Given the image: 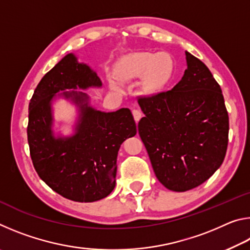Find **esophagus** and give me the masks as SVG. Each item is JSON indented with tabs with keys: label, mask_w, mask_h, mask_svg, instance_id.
<instances>
[{
	"label": "esophagus",
	"mask_w": 250,
	"mask_h": 250,
	"mask_svg": "<svg viewBox=\"0 0 250 250\" xmlns=\"http://www.w3.org/2000/svg\"><path fill=\"white\" fill-rule=\"evenodd\" d=\"M132 115H133V118H134V120L135 121H139L141 119V117H142V113H141V111L140 110H138V109H133L132 110Z\"/></svg>",
	"instance_id": "obj_1"
}]
</instances>
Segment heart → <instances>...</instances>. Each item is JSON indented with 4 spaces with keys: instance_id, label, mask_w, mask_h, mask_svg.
Instances as JSON below:
<instances>
[{
    "instance_id": "obj_1",
    "label": "heart",
    "mask_w": 250,
    "mask_h": 250,
    "mask_svg": "<svg viewBox=\"0 0 250 250\" xmlns=\"http://www.w3.org/2000/svg\"><path fill=\"white\" fill-rule=\"evenodd\" d=\"M143 76L146 90L155 94L163 90L171 82L173 76V61L167 53L138 52L122 57L116 66V77L110 79V87L119 90V80Z\"/></svg>"
}]
</instances>
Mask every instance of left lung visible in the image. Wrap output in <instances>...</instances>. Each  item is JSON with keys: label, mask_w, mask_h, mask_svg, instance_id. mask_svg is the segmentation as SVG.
Returning <instances> with one entry per match:
<instances>
[{"label": "left lung", "mask_w": 250, "mask_h": 250, "mask_svg": "<svg viewBox=\"0 0 250 250\" xmlns=\"http://www.w3.org/2000/svg\"><path fill=\"white\" fill-rule=\"evenodd\" d=\"M182 79L171 90L139 99V134L158 180L185 192L204 183L225 158L229 121L222 89L204 62L185 52Z\"/></svg>", "instance_id": "obj_1"}]
</instances>
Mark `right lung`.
<instances>
[{"label":"right lung","instance_id":"add662e5","mask_svg":"<svg viewBox=\"0 0 250 250\" xmlns=\"http://www.w3.org/2000/svg\"><path fill=\"white\" fill-rule=\"evenodd\" d=\"M101 87L96 71L70 53L42 78L29 103L27 140L34 167L53 191L75 202H96L113 191L118 151L137 134L130 109L100 111L86 92L78 91ZM61 98L78 108L70 136L53 130L52 104Z\"/></svg>","mask_w":250,"mask_h":250}]
</instances>
